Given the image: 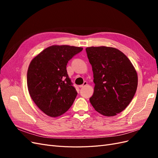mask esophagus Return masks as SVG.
Returning a JSON list of instances; mask_svg holds the SVG:
<instances>
[{
	"label": "esophagus",
	"instance_id": "1",
	"mask_svg": "<svg viewBox=\"0 0 158 158\" xmlns=\"http://www.w3.org/2000/svg\"><path fill=\"white\" fill-rule=\"evenodd\" d=\"M87 84H88V82H84L82 85H79V87H80V88H84V87L85 86V85H87Z\"/></svg>",
	"mask_w": 158,
	"mask_h": 158
}]
</instances>
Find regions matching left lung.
I'll list each match as a JSON object with an SVG mask.
<instances>
[{"label":"left lung","instance_id":"left-lung-1","mask_svg":"<svg viewBox=\"0 0 158 158\" xmlns=\"http://www.w3.org/2000/svg\"><path fill=\"white\" fill-rule=\"evenodd\" d=\"M85 51L92 66L95 84L89 102L103 115H117L125 109L136 93V69L128 57L114 47H89Z\"/></svg>","mask_w":158,"mask_h":158}]
</instances>
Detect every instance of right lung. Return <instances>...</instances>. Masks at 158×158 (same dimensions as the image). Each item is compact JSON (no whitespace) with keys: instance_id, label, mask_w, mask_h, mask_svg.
<instances>
[{"instance_id":"right-lung-1","label":"right lung","mask_w":158,"mask_h":158,"mask_svg":"<svg viewBox=\"0 0 158 158\" xmlns=\"http://www.w3.org/2000/svg\"><path fill=\"white\" fill-rule=\"evenodd\" d=\"M83 49L70 45H51L30 62L27 73L30 95L41 111L59 117L72 106L77 95L66 71L69 60Z\"/></svg>"}]
</instances>
